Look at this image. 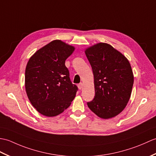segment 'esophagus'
Returning a JSON list of instances; mask_svg holds the SVG:
<instances>
[{"mask_svg": "<svg viewBox=\"0 0 156 156\" xmlns=\"http://www.w3.org/2000/svg\"><path fill=\"white\" fill-rule=\"evenodd\" d=\"M83 84L82 83H80L78 84V88L79 89H83Z\"/></svg>", "mask_w": 156, "mask_h": 156, "instance_id": "34e87169", "label": "esophagus"}]
</instances>
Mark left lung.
<instances>
[{
    "label": "left lung",
    "mask_w": 156,
    "mask_h": 156,
    "mask_svg": "<svg viewBox=\"0 0 156 156\" xmlns=\"http://www.w3.org/2000/svg\"><path fill=\"white\" fill-rule=\"evenodd\" d=\"M85 53L93 70L95 92L87 105L101 118H112L122 112L130 98L133 75L129 62L107 43L96 44Z\"/></svg>",
    "instance_id": "left-lung-1"
}]
</instances>
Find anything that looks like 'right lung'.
I'll use <instances>...</instances> for the list:
<instances>
[{"label": "right lung", "mask_w": 156, "mask_h": 156, "mask_svg": "<svg viewBox=\"0 0 156 156\" xmlns=\"http://www.w3.org/2000/svg\"><path fill=\"white\" fill-rule=\"evenodd\" d=\"M75 47L55 40L31 57L25 69V89L31 104L47 117L63 113L70 106L78 88L73 84L65 60Z\"/></svg>", "instance_id": "add662e5"}]
</instances>
